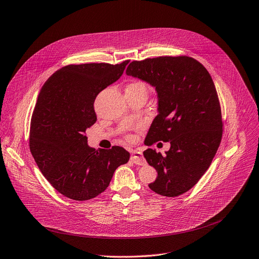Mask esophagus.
Here are the masks:
<instances>
[{
    "label": "esophagus",
    "instance_id": "esophagus-1",
    "mask_svg": "<svg viewBox=\"0 0 259 259\" xmlns=\"http://www.w3.org/2000/svg\"><path fill=\"white\" fill-rule=\"evenodd\" d=\"M131 160L133 161L134 164L136 165H145L146 164V161L145 158L143 157V154L141 151H137V150H133L132 151V156H131Z\"/></svg>",
    "mask_w": 259,
    "mask_h": 259
}]
</instances>
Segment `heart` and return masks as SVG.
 <instances>
[{
    "label": "heart",
    "instance_id": "b5f03b06",
    "mask_svg": "<svg viewBox=\"0 0 259 259\" xmlns=\"http://www.w3.org/2000/svg\"><path fill=\"white\" fill-rule=\"evenodd\" d=\"M125 91L127 92H143V93H147V87L144 83L142 82H133L130 85H127Z\"/></svg>",
    "mask_w": 259,
    "mask_h": 259
}]
</instances>
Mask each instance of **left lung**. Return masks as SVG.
<instances>
[{
	"mask_svg": "<svg viewBox=\"0 0 259 259\" xmlns=\"http://www.w3.org/2000/svg\"><path fill=\"white\" fill-rule=\"evenodd\" d=\"M126 74L156 92L157 115L147 133V145L170 143L165 154L151 148L143 152L157 171L148 187L158 195L180 196L206 172L221 142V109L212 78L201 63L190 57L133 61Z\"/></svg>",
	"mask_w": 259,
	"mask_h": 259,
	"instance_id": "1",
	"label": "left lung"
}]
</instances>
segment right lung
Returning <instances> with one entry per match:
<instances>
[{
    "mask_svg": "<svg viewBox=\"0 0 259 259\" xmlns=\"http://www.w3.org/2000/svg\"><path fill=\"white\" fill-rule=\"evenodd\" d=\"M128 62L68 65L54 72L39 92L30 150L49 183L67 198L83 201L98 196L130 160V152L119 146L96 151L85 134L96 121L95 97L120 78Z\"/></svg>",
    "mask_w": 259,
    "mask_h": 259,
    "instance_id": "add662e5",
    "label": "right lung"
}]
</instances>
